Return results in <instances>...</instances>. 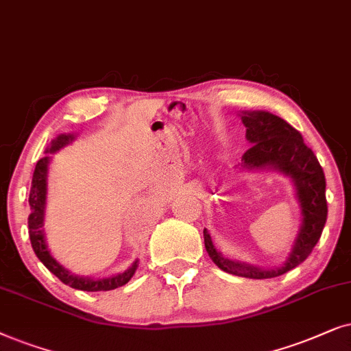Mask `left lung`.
Returning <instances> with one entry per match:
<instances>
[{
  "instance_id": "obj_1",
  "label": "left lung",
  "mask_w": 351,
  "mask_h": 351,
  "mask_svg": "<svg viewBox=\"0 0 351 351\" xmlns=\"http://www.w3.org/2000/svg\"><path fill=\"white\" fill-rule=\"evenodd\" d=\"M241 120L247 128V141L252 146L242 156L239 167L247 170L273 168L289 176L302 210V226L293 241L291 254L278 268H260L244 261L226 258L213 245L207 230H204L205 249L219 269L234 276L276 278L303 263L319 241L328 219L324 171L311 149L303 143L302 134L281 117L266 110H247L241 114Z\"/></svg>"
}]
</instances>
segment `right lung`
I'll use <instances>...</instances> for the list:
<instances>
[{
    "label": "right lung",
    "mask_w": 351,
    "mask_h": 351,
    "mask_svg": "<svg viewBox=\"0 0 351 351\" xmlns=\"http://www.w3.org/2000/svg\"><path fill=\"white\" fill-rule=\"evenodd\" d=\"M75 139V134H59L58 138H54L51 141V146L46 149L45 154L48 156L40 158L36 162L34 178H32V189H30V210L32 213L29 215V236L32 247H34L35 255L38 256V260L48 268L56 278H59L60 281L67 286L78 289V291H86V292H97V291H112V289L125 286L130 279L133 278V274L138 269V260L134 263L123 271V273L114 274V276L102 278V279H93L86 276H78V274L70 273L67 268H64L58 260L51 255L46 244L45 237V210H46V194H48V167L51 162L49 154L58 152L59 149H62L70 144Z\"/></svg>",
    "instance_id": "right-lung-1"
}]
</instances>
